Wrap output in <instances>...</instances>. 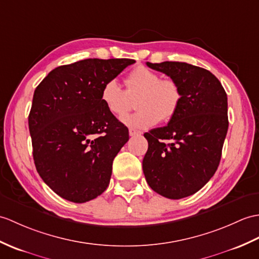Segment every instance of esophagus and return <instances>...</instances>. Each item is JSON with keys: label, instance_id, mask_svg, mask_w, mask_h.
Masks as SVG:
<instances>
[{"label": "esophagus", "instance_id": "obj_1", "mask_svg": "<svg viewBox=\"0 0 259 259\" xmlns=\"http://www.w3.org/2000/svg\"><path fill=\"white\" fill-rule=\"evenodd\" d=\"M129 135H130V137H136V136H140V135H141V132H140V131H138V130L132 129V128H130V129H129Z\"/></svg>", "mask_w": 259, "mask_h": 259}]
</instances>
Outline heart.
<instances>
[{
  "mask_svg": "<svg viewBox=\"0 0 259 259\" xmlns=\"http://www.w3.org/2000/svg\"><path fill=\"white\" fill-rule=\"evenodd\" d=\"M125 90L115 80L101 87L100 100L111 115L121 117L129 110L131 99H137V111L124 116L121 121L132 129H148L159 122H167L177 115L182 92L177 81L162 79L146 66H138L124 78Z\"/></svg>",
  "mask_w": 259,
  "mask_h": 259,
  "instance_id": "1",
  "label": "heart"
}]
</instances>
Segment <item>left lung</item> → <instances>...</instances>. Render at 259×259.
Masks as SVG:
<instances>
[{"label": "left lung", "instance_id": "8db88e82", "mask_svg": "<svg viewBox=\"0 0 259 259\" xmlns=\"http://www.w3.org/2000/svg\"><path fill=\"white\" fill-rule=\"evenodd\" d=\"M177 81L182 101L165 127L144 134L142 169L158 194L179 200L196 193L218 170L228 129L227 96L211 71L180 62L147 63Z\"/></svg>", "mask_w": 259, "mask_h": 259}]
</instances>
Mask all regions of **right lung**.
Masks as SVG:
<instances>
[{
    "label": "right lung",
    "instance_id": "obj_1",
    "mask_svg": "<svg viewBox=\"0 0 259 259\" xmlns=\"http://www.w3.org/2000/svg\"><path fill=\"white\" fill-rule=\"evenodd\" d=\"M135 63L83 59L53 69L36 87L28 116L35 166L65 200L85 203L109 185L112 161L129 132L102 105L100 90Z\"/></svg>",
    "mask_w": 259,
    "mask_h": 259
}]
</instances>
